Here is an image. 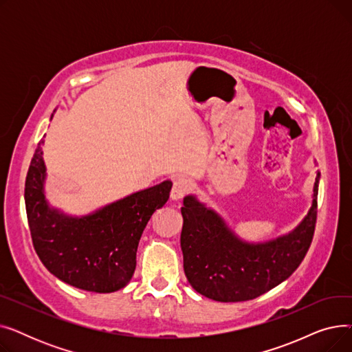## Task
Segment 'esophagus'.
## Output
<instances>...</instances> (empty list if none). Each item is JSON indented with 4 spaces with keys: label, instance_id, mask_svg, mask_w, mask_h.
Masks as SVG:
<instances>
[{
    "label": "esophagus",
    "instance_id": "esophagus-1",
    "mask_svg": "<svg viewBox=\"0 0 352 352\" xmlns=\"http://www.w3.org/2000/svg\"><path fill=\"white\" fill-rule=\"evenodd\" d=\"M191 190H192V184H191V181H190V179H187V178H182V177H179V178L174 179V182H173L171 198H173V199H175V201H177V199H181V198L186 197Z\"/></svg>",
    "mask_w": 352,
    "mask_h": 352
}]
</instances>
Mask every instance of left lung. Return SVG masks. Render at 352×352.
Returning a JSON list of instances; mask_svg holds the SVG:
<instances>
[{
	"instance_id": "left-lung-1",
	"label": "left lung",
	"mask_w": 352,
	"mask_h": 352,
	"mask_svg": "<svg viewBox=\"0 0 352 352\" xmlns=\"http://www.w3.org/2000/svg\"><path fill=\"white\" fill-rule=\"evenodd\" d=\"M318 182L320 173L314 184L312 206L302 223L288 235L264 244L241 241L195 197L184 198L181 250L191 287L210 300L239 302L260 297L285 281L300 267L312 243Z\"/></svg>"
}]
</instances>
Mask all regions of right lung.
I'll return each mask as SVG.
<instances>
[{"label":"right lung","mask_w":352,"mask_h":352,"mask_svg":"<svg viewBox=\"0 0 352 352\" xmlns=\"http://www.w3.org/2000/svg\"><path fill=\"white\" fill-rule=\"evenodd\" d=\"M35 148L25 178V210L32 245L58 280L91 292L124 288L137 265V248L151 215L170 198L171 181L138 191L87 217L50 208L44 195L45 165Z\"/></svg>","instance_id":"right-lung-1"}]
</instances>
